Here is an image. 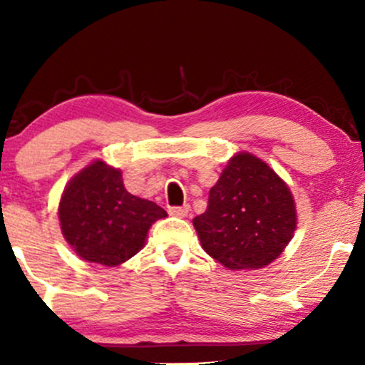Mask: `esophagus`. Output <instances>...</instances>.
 <instances>
[{"label":"esophagus","mask_w":365,"mask_h":365,"mask_svg":"<svg viewBox=\"0 0 365 365\" xmlns=\"http://www.w3.org/2000/svg\"><path fill=\"white\" fill-rule=\"evenodd\" d=\"M188 211H190V206H188V204H185V206L170 207V215L178 216V217H185L188 215Z\"/></svg>","instance_id":"obj_1"}]
</instances>
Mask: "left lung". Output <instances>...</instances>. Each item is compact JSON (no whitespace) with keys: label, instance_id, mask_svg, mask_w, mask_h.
Returning <instances> with one entry per match:
<instances>
[{"label":"left lung","instance_id":"1","mask_svg":"<svg viewBox=\"0 0 365 365\" xmlns=\"http://www.w3.org/2000/svg\"><path fill=\"white\" fill-rule=\"evenodd\" d=\"M202 249L228 269H259L273 262L297 226L290 188L249 153L230 159L209 190L204 215L194 217Z\"/></svg>","mask_w":365,"mask_h":365}]
</instances>
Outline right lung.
I'll use <instances>...</instances> for the list:
<instances>
[{"mask_svg":"<svg viewBox=\"0 0 365 365\" xmlns=\"http://www.w3.org/2000/svg\"><path fill=\"white\" fill-rule=\"evenodd\" d=\"M61 232L83 261L118 266L144 245L150 225L166 217L156 202L127 192L120 170L96 161L72 178L58 209Z\"/></svg>","mask_w":365,"mask_h":365,"instance_id":"add662e5","label":"right lung"}]
</instances>
